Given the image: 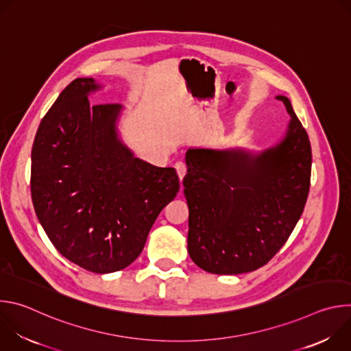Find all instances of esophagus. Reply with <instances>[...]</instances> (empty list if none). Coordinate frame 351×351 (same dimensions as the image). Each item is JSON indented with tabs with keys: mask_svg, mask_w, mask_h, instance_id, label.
Wrapping results in <instances>:
<instances>
[{
	"mask_svg": "<svg viewBox=\"0 0 351 351\" xmlns=\"http://www.w3.org/2000/svg\"><path fill=\"white\" fill-rule=\"evenodd\" d=\"M175 169H176L179 180H182L184 178V175H186V165L183 162H176L175 164Z\"/></svg>",
	"mask_w": 351,
	"mask_h": 351,
	"instance_id": "obj_1",
	"label": "esophagus"
}]
</instances>
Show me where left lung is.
<instances>
[{
    "label": "left lung",
    "mask_w": 351,
    "mask_h": 351,
    "mask_svg": "<svg viewBox=\"0 0 351 351\" xmlns=\"http://www.w3.org/2000/svg\"><path fill=\"white\" fill-rule=\"evenodd\" d=\"M285 137L258 154L243 148H189L183 179L189 207L187 252L202 269L239 275L265 265L304 211L311 144L289 98Z\"/></svg>",
    "instance_id": "left-lung-1"
}]
</instances>
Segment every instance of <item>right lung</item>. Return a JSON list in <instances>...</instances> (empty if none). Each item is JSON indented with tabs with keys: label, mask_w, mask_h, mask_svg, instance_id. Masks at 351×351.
<instances>
[{
	"label": "right lung",
	"mask_w": 351,
	"mask_h": 351,
	"mask_svg": "<svg viewBox=\"0 0 351 351\" xmlns=\"http://www.w3.org/2000/svg\"><path fill=\"white\" fill-rule=\"evenodd\" d=\"M93 77L69 83L48 110L32 148L36 215L73 264L110 274L143 252L149 229L179 191L173 168L136 158L118 136L119 104H90Z\"/></svg>",
	"instance_id": "right-lung-1"
}]
</instances>
